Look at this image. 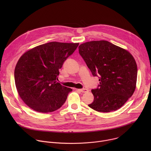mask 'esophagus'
<instances>
[{"instance_id": "1", "label": "esophagus", "mask_w": 151, "mask_h": 151, "mask_svg": "<svg viewBox=\"0 0 151 151\" xmlns=\"http://www.w3.org/2000/svg\"><path fill=\"white\" fill-rule=\"evenodd\" d=\"M79 91H80L81 92H82V93H86V92H87L88 90H87V89H86V88H82V89H79L78 90Z\"/></svg>"}]
</instances>
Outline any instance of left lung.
<instances>
[{
    "label": "left lung",
    "instance_id": "8db88e82",
    "mask_svg": "<svg viewBox=\"0 0 151 151\" xmlns=\"http://www.w3.org/2000/svg\"><path fill=\"white\" fill-rule=\"evenodd\" d=\"M79 52L100 84L91 92L94 101L88 104L100 112H110L121 107L136 89L137 68L128 51L106 40L85 42Z\"/></svg>",
    "mask_w": 151,
    "mask_h": 151
}]
</instances>
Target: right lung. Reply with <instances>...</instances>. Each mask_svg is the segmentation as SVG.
Listing matches in <instances>:
<instances>
[{"label":"right lung","instance_id":"1","mask_svg":"<svg viewBox=\"0 0 151 151\" xmlns=\"http://www.w3.org/2000/svg\"><path fill=\"white\" fill-rule=\"evenodd\" d=\"M78 43L51 42L36 47L20 57L14 71L17 91L35 111H55L72 89L58 82L59 69L78 47Z\"/></svg>","mask_w":151,"mask_h":151}]
</instances>
